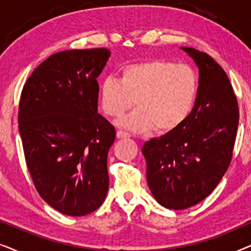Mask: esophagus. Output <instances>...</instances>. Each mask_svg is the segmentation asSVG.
<instances>
[{
	"label": "esophagus",
	"mask_w": 251,
	"mask_h": 251,
	"mask_svg": "<svg viewBox=\"0 0 251 251\" xmlns=\"http://www.w3.org/2000/svg\"><path fill=\"white\" fill-rule=\"evenodd\" d=\"M116 137H118L119 139H121V138H128L129 133L122 131V130H118V131H116Z\"/></svg>",
	"instance_id": "obj_1"
}]
</instances>
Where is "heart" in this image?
<instances>
[{
    "label": "heart",
    "instance_id": "b5f03b06",
    "mask_svg": "<svg viewBox=\"0 0 251 251\" xmlns=\"http://www.w3.org/2000/svg\"><path fill=\"white\" fill-rule=\"evenodd\" d=\"M199 77L186 64L150 59L128 65L121 78L106 77L100 85V104L106 115L120 118L135 104L138 108L120 120L133 132H169L191 114L197 101Z\"/></svg>",
    "mask_w": 251,
    "mask_h": 251
}]
</instances>
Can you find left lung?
Wrapping results in <instances>:
<instances>
[{
  "label": "left lung",
  "mask_w": 251,
  "mask_h": 251,
  "mask_svg": "<svg viewBox=\"0 0 251 251\" xmlns=\"http://www.w3.org/2000/svg\"><path fill=\"white\" fill-rule=\"evenodd\" d=\"M199 67V92L188 118L144 144L147 184L164 208L181 210L204 200L231 163L239 125L238 99L225 71L209 56L183 47Z\"/></svg>",
  "instance_id": "left-lung-1"
}]
</instances>
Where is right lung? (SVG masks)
I'll list each match as a JSON object with an SVG mask.
<instances>
[{"instance_id":"right-lung-1","label":"right lung","mask_w":251,"mask_h":251,"mask_svg":"<svg viewBox=\"0 0 251 251\" xmlns=\"http://www.w3.org/2000/svg\"><path fill=\"white\" fill-rule=\"evenodd\" d=\"M111 51L66 50L37 66L24 85L18 122L36 191L67 216L97 210L108 191L115 128L99 114L97 77Z\"/></svg>"}]
</instances>
